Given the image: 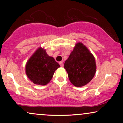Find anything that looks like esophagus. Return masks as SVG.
Masks as SVG:
<instances>
[{"label":"esophagus","mask_w":123,"mask_h":123,"mask_svg":"<svg viewBox=\"0 0 123 123\" xmlns=\"http://www.w3.org/2000/svg\"><path fill=\"white\" fill-rule=\"evenodd\" d=\"M60 66H61V67H63V61H61L60 62Z\"/></svg>","instance_id":"obj_1"}]
</instances>
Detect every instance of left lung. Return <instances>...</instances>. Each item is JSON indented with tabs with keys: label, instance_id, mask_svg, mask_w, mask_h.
Listing matches in <instances>:
<instances>
[{
	"label": "left lung",
	"instance_id": "1",
	"mask_svg": "<svg viewBox=\"0 0 123 123\" xmlns=\"http://www.w3.org/2000/svg\"><path fill=\"white\" fill-rule=\"evenodd\" d=\"M69 79L76 87H82L90 82L96 72L94 55L82 43L76 44L64 63Z\"/></svg>",
	"mask_w": 123,
	"mask_h": 123
}]
</instances>
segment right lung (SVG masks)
I'll use <instances>...</instances> for the list:
<instances>
[{"label":"right lung","mask_w":123,"mask_h":123,"mask_svg":"<svg viewBox=\"0 0 123 123\" xmlns=\"http://www.w3.org/2000/svg\"><path fill=\"white\" fill-rule=\"evenodd\" d=\"M59 67L54 58L48 55L46 50L39 47L27 61L25 72L34 84L44 86L50 82Z\"/></svg>","instance_id":"add662e5"}]
</instances>
